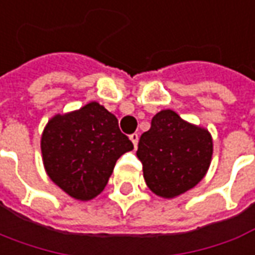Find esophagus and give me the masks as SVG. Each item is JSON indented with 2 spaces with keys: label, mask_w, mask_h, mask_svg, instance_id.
I'll return each instance as SVG.
<instances>
[{
  "label": "esophagus",
  "mask_w": 255,
  "mask_h": 255,
  "mask_svg": "<svg viewBox=\"0 0 255 255\" xmlns=\"http://www.w3.org/2000/svg\"><path fill=\"white\" fill-rule=\"evenodd\" d=\"M129 138L131 140L133 145H134V147H137V143H138V134H137V133H133V134H130V136H129Z\"/></svg>",
  "instance_id": "esophagus-1"
}]
</instances>
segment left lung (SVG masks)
<instances>
[{"label":"left lung","mask_w":255,"mask_h":255,"mask_svg":"<svg viewBox=\"0 0 255 255\" xmlns=\"http://www.w3.org/2000/svg\"><path fill=\"white\" fill-rule=\"evenodd\" d=\"M212 136L175 111L162 110L140 137L137 158L148 189L162 198L183 194L200 183L212 159Z\"/></svg>","instance_id":"1"}]
</instances>
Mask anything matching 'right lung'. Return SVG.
Instances as JSON below:
<instances>
[{
	"label": "right lung",
	"instance_id": "right-lung-1",
	"mask_svg": "<svg viewBox=\"0 0 255 255\" xmlns=\"http://www.w3.org/2000/svg\"><path fill=\"white\" fill-rule=\"evenodd\" d=\"M40 144L48 178L79 201L97 197L118 158L133 150L130 140L119 130L117 117L97 101L54 115Z\"/></svg>",
	"mask_w": 255,
	"mask_h": 255
}]
</instances>
